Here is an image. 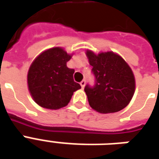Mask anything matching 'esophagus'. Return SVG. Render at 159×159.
Wrapping results in <instances>:
<instances>
[{"label":"esophagus","instance_id":"esophagus-1","mask_svg":"<svg viewBox=\"0 0 159 159\" xmlns=\"http://www.w3.org/2000/svg\"><path fill=\"white\" fill-rule=\"evenodd\" d=\"M80 85H81V87L83 89V88L85 87V85H86V81H85V80H83V81L80 83Z\"/></svg>","mask_w":159,"mask_h":159}]
</instances>
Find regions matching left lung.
I'll use <instances>...</instances> for the list:
<instances>
[{"instance_id":"obj_1","label":"left lung","mask_w":159,"mask_h":159,"mask_svg":"<svg viewBox=\"0 0 159 159\" xmlns=\"http://www.w3.org/2000/svg\"><path fill=\"white\" fill-rule=\"evenodd\" d=\"M86 55L95 77L94 86L86 85L84 89L90 107L104 114L123 110L135 90V79L129 66L111 51L96 54L88 49Z\"/></svg>"}]
</instances>
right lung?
Here are the masks:
<instances>
[{"label": "right lung", "instance_id": "add662e5", "mask_svg": "<svg viewBox=\"0 0 159 159\" xmlns=\"http://www.w3.org/2000/svg\"><path fill=\"white\" fill-rule=\"evenodd\" d=\"M71 57L64 48L55 47L40 53L31 63L27 75L28 89L40 107L50 110L66 107L73 93L81 89L73 79L75 70L66 66Z\"/></svg>", "mask_w": 159, "mask_h": 159}]
</instances>
